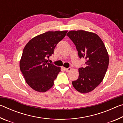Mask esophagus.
<instances>
[{
  "mask_svg": "<svg viewBox=\"0 0 123 123\" xmlns=\"http://www.w3.org/2000/svg\"><path fill=\"white\" fill-rule=\"evenodd\" d=\"M64 69H65V71L66 72H69L70 71V70H71V68L69 67L68 68H64Z\"/></svg>",
  "mask_w": 123,
  "mask_h": 123,
  "instance_id": "obj_1",
  "label": "esophagus"
}]
</instances>
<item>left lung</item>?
<instances>
[{
	"mask_svg": "<svg viewBox=\"0 0 123 123\" xmlns=\"http://www.w3.org/2000/svg\"><path fill=\"white\" fill-rule=\"evenodd\" d=\"M76 47L80 59H86L85 67L79 69V78L73 86L79 92L92 91L102 82L106 73L109 57L101 38L94 33L70 31L67 34Z\"/></svg>",
	"mask_w": 123,
	"mask_h": 123,
	"instance_id": "1",
	"label": "left lung"
}]
</instances>
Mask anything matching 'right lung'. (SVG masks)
Listing matches in <instances>:
<instances>
[{
	"instance_id": "1",
	"label": "right lung",
	"mask_w": 123,
	"mask_h": 123,
	"mask_svg": "<svg viewBox=\"0 0 123 123\" xmlns=\"http://www.w3.org/2000/svg\"><path fill=\"white\" fill-rule=\"evenodd\" d=\"M67 32L48 31L35 37L27 43L23 51L20 69L27 84L35 91L45 92L54 85L60 68L49 63L47 58Z\"/></svg>"
}]
</instances>
